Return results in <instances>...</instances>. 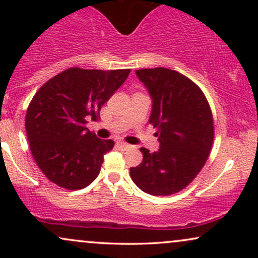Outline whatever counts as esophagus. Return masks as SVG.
<instances>
[{"label":"esophagus","instance_id":"34e87169","mask_svg":"<svg viewBox=\"0 0 258 258\" xmlns=\"http://www.w3.org/2000/svg\"><path fill=\"white\" fill-rule=\"evenodd\" d=\"M117 148H120V149H127V148H130L128 144L123 143V142H117Z\"/></svg>","mask_w":258,"mask_h":258}]
</instances>
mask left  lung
Instances as JSON below:
<instances>
[{
  "label": "left lung",
  "instance_id": "left-lung-1",
  "mask_svg": "<svg viewBox=\"0 0 258 258\" xmlns=\"http://www.w3.org/2000/svg\"><path fill=\"white\" fill-rule=\"evenodd\" d=\"M138 79L153 99L149 123L158 152L141 148V165L130 168L139 189L155 197L178 193L205 165L214 143V119L205 94L190 79L166 68L141 69Z\"/></svg>",
  "mask_w": 258,
  "mask_h": 258
}]
</instances>
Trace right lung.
I'll return each mask as SVG.
<instances>
[{
	"instance_id": "obj_1",
	"label": "right lung",
	"mask_w": 258,
	"mask_h": 258,
	"mask_svg": "<svg viewBox=\"0 0 258 258\" xmlns=\"http://www.w3.org/2000/svg\"><path fill=\"white\" fill-rule=\"evenodd\" d=\"M130 73L70 68L36 92L26 110V136L35 162L54 184L78 190L97 178L114 141L97 138L86 123L99 119Z\"/></svg>"
}]
</instances>
